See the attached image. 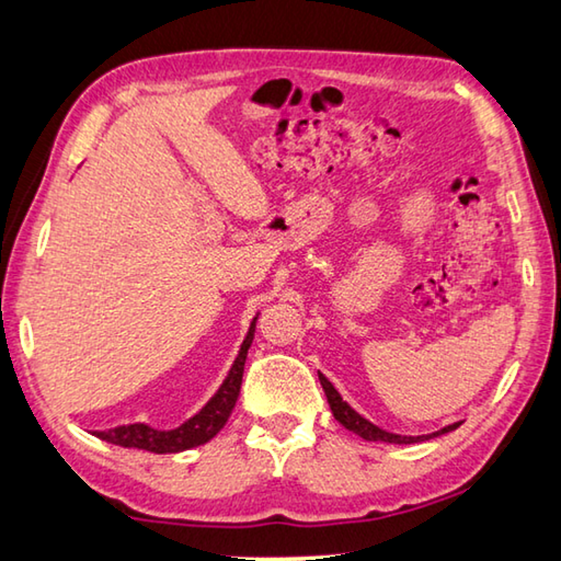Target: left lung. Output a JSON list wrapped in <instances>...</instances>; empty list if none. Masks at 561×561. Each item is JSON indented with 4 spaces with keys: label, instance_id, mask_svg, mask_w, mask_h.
<instances>
[{
    "label": "left lung",
    "instance_id": "8db88e82",
    "mask_svg": "<svg viewBox=\"0 0 561 561\" xmlns=\"http://www.w3.org/2000/svg\"><path fill=\"white\" fill-rule=\"evenodd\" d=\"M319 380H321V387H323V392H325V400H329V404H331V412H333L335 420H339V422H341L348 432L363 436L365 442L416 444V442H430V439H434V436H442V434H446V432H454V430H458V426H461V422H454V424H449V426H444V430H439V432H434V434H422V436H402V434H392V432H387V430H380L378 424H373V422L365 420V416L355 412L348 402H343V397L339 394V390H335V387L329 382V378H325L323 373H319Z\"/></svg>",
    "mask_w": 561,
    "mask_h": 561
}]
</instances>
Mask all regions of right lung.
Instances as JSON below:
<instances>
[{
    "label": "right lung",
    "mask_w": 561,
    "mask_h": 561,
    "mask_svg": "<svg viewBox=\"0 0 561 561\" xmlns=\"http://www.w3.org/2000/svg\"><path fill=\"white\" fill-rule=\"evenodd\" d=\"M254 323H257V316H254L250 323V331L240 345L238 358L232 363L228 378L222 380L218 392L210 397L206 407H203L198 414H193L188 422H183L181 426H176V430H169V432L154 430V426L149 424H122V426H115V430L95 432L98 439L110 442L115 446H125V449H145L151 454H179V451L193 449V446L210 442L213 436L226 426L232 407L238 402L248 351L254 339Z\"/></svg>",
    "instance_id": "right-lung-1"
}]
</instances>
